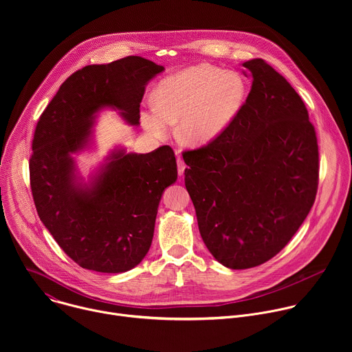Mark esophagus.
Listing matches in <instances>:
<instances>
[{
    "instance_id": "esophagus-1",
    "label": "esophagus",
    "mask_w": 352,
    "mask_h": 352,
    "mask_svg": "<svg viewBox=\"0 0 352 352\" xmlns=\"http://www.w3.org/2000/svg\"><path fill=\"white\" fill-rule=\"evenodd\" d=\"M177 167H178V175H179V177H181V175H184V171H185V168H186V166H185L184 160L178 159V160H177Z\"/></svg>"
}]
</instances>
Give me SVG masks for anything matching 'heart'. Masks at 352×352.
<instances>
[{
    "label": "heart",
    "mask_w": 352,
    "mask_h": 352,
    "mask_svg": "<svg viewBox=\"0 0 352 352\" xmlns=\"http://www.w3.org/2000/svg\"><path fill=\"white\" fill-rule=\"evenodd\" d=\"M245 91V82L236 72L195 65L160 82L155 100L142 113V124L153 136H164L179 120L178 139L189 146H204L231 125Z\"/></svg>",
    "instance_id": "heart-1"
}]
</instances>
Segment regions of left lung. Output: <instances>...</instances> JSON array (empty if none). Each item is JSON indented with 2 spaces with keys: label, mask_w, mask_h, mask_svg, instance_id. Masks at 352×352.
I'll return each mask as SVG.
<instances>
[{
  "label": "left lung",
  "mask_w": 352,
  "mask_h": 352,
  "mask_svg": "<svg viewBox=\"0 0 352 352\" xmlns=\"http://www.w3.org/2000/svg\"><path fill=\"white\" fill-rule=\"evenodd\" d=\"M252 87L231 125L182 155L200 235L223 266H259L289 242L314 206L319 152L308 110L261 58L242 64Z\"/></svg>",
  "instance_id": "left-lung-1"
}]
</instances>
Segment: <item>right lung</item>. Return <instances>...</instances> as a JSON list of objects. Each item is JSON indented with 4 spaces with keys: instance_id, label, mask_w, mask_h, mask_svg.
<instances>
[{
    "instance_id": "obj_1",
    "label": "right lung",
    "mask_w": 352,
    "mask_h": 352,
    "mask_svg": "<svg viewBox=\"0 0 352 352\" xmlns=\"http://www.w3.org/2000/svg\"><path fill=\"white\" fill-rule=\"evenodd\" d=\"M163 71L138 56L87 65L60 86L40 116L29 162L36 210L83 269L128 272L152 245L163 192L178 175L173 148L138 155L116 147L87 181L74 155L91 147L98 111L117 110L126 124L139 125L146 85Z\"/></svg>"
}]
</instances>
